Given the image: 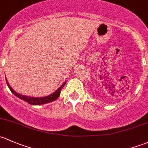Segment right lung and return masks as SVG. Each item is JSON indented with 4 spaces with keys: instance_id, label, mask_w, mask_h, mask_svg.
Instances as JSON below:
<instances>
[{
    "instance_id": "1",
    "label": "right lung",
    "mask_w": 148,
    "mask_h": 148,
    "mask_svg": "<svg viewBox=\"0 0 148 148\" xmlns=\"http://www.w3.org/2000/svg\"><path fill=\"white\" fill-rule=\"evenodd\" d=\"M5 81H6V84H7V86H8L9 88H10V91H11L12 94L15 95V96H16L18 98H19V99H21L22 100L25 101L27 102L28 103L33 106L42 105V104L48 103L57 100V98L60 96L62 88L64 86L65 84H66V82H65L61 86L59 87V88H57L54 93H52V94L49 95V96H44V97H31V96H25V95H21L20 94H18L17 92H15V91L12 89V87L10 86V84H9L8 82L7 79L6 78H5Z\"/></svg>"
}]
</instances>
